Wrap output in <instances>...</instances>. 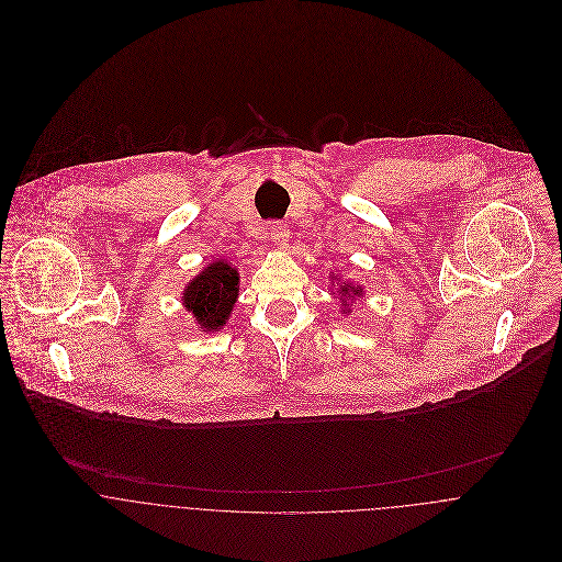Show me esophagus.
<instances>
[{
    "mask_svg": "<svg viewBox=\"0 0 562 562\" xmlns=\"http://www.w3.org/2000/svg\"><path fill=\"white\" fill-rule=\"evenodd\" d=\"M290 238V229L283 225V223H272L270 225V240L274 241V244H285Z\"/></svg>",
    "mask_w": 562,
    "mask_h": 562,
    "instance_id": "34e87169",
    "label": "esophagus"
}]
</instances>
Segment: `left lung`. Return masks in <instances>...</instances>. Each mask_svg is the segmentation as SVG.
Returning <instances> with one entry per match:
<instances>
[{"mask_svg":"<svg viewBox=\"0 0 562 562\" xmlns=\"http://www.w3.org/2000/svg\"><path fill=\"white\" fill-rule=\"evenodd\" d=\"M341 292H344V296H346V294H348V292H355V294H359V290H350V285H348V288H346V285H344V288H341Z\"/></svg>","mask_w":562,"mask_h":562,"instance_id":"obj_1","label":"left lung"}]
</instances>
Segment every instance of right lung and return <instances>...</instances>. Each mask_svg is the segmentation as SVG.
<instances>
[{
  "label": "right lung",
  "instance_id": "add662e5",
  "mask_svg": "<svg viewBox=\"0 0 562 562\" xmlns=\"http://www.w3.org/2000/svg\"><path fill=\"white\" fill-rule=\"evenodd\" d=\"M238 279L236 268L227 261H216L188 285L183 303L196 322H201V328L214 330L227 324L238 299Z\"/></svg>",
  "mask_w": 562,
  "mask_h": 562
}]
</instances>
